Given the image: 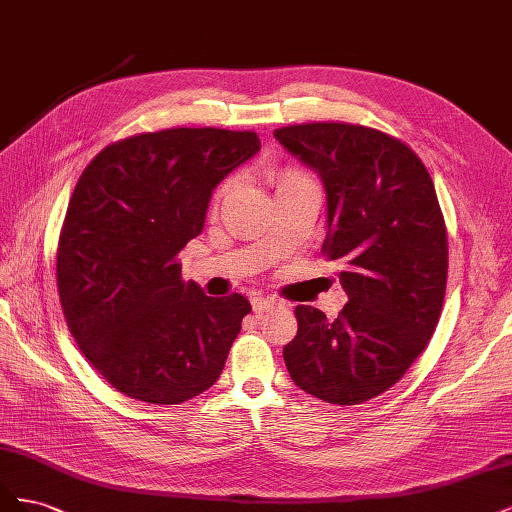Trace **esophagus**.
Returning <instances> with one entry per match:
<instances>
[{
	"mask_svg": "<svg viewBox=\"0 0 512 512\" xmlns=\"http://www.w3.org/2000/svg\"><path fill=\"white\" fill-rule=\"evenodd\" d=\"M277 305H280V303H277V299H273V297H254L252 299V307H254L256 314L269 312V309H273Z\"/></svg>",
	"mask_w": 512,
	"mask_h": 512,
	"instance_id": "1",
	"label": "esophagus"
}]
</instances>
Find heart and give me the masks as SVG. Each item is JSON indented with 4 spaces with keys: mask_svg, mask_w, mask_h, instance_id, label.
<instances>
[{
    "mask_svg": "<svg viewBox=\"0 0 512 512\" xmlns=\"http://www.w3.org/2000/svg\"><path fill=\"white\" fill-rule=\"evenodd\" d=\"M269 181L273 183V188L277 192L282 190H288L292 188V185H299V183H305V181H314L312 177H309V173H305V170L301 166H294V164H286V166H277V168H271L269 170ZM232 188H235V179L228 177L224 179L218 188H215L213 196H211V209L218 211L222 207L224 200L228 198V194L232 192Z\"/></svg>",
    "mask_w": 512,
    "mask_h": 512,
    "instance_id": "obj_1",
    "label": "heart"
}]
</instances>
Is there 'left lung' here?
Instances as JSON below:
<instances>
[{
	"label": "left lung",
	"mask_w": 512,
	"mask_h": 512,
	"mask_svg": "<svg viewBox=\"0 0 512 512\" xmlns=\"http://www.w3.org/2000/svg\"><path fill=\"white\" fill-rule=\"evenodd\" d=\"M273 136L322 177V256L342 262L348 292L333 320L312 305L294 307L288 374L327 404H363L404 378L438 327L448 239L436 188L404 141L361 123H294Z\"/></svg>",
	"instance_id": "8db88e82"
}]
</instances>
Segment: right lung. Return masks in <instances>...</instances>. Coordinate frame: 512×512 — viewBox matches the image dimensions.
I'll return each instance as SVG.
<instances>
[{"label":"right lung","instance_id":"1","mask_svg":"<svg viewBox=\"0 0 512 512\" xmlns=\"http://www.w3.org/2000/svg\"><path fill=\"white\" fill-rule=\"evenodd\" d=\"M260 149L254 130L170 128L106 145L81 173L57 241V292L87 361L117 389L183 404L220 378L252 312L183 282L179 252L215 185Z\"/></svg>","mask_w":512,"mask_h":512}]
</instances>
